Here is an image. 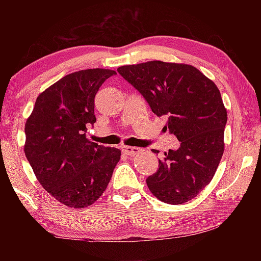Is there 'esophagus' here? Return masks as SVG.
Wrapping results in <instances>:
<instances>
[{
	"label": "esophagus",
	"mask_w": 261,
	"mask_h": 261,
	"mask_svg": "<svg viewBox=\"0 0 261 261\" xmlns=\"http://www.w3.org/2000/svg\"><path fill=\"white\" fill-rule=\"evenodd\" d=\"M122 151H123V153L125 154V155H135V154H137L138 153L140 149L138 148V147H130V146H125V147H123L122 148Z\"/></svg>",
	"instance_id": "34e87169"
}]
</instances>
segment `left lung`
I'll return each mask as SVG.
<instances>
[{
  "label": "left lung",
  "mask_w": 261,
  "mask_h": 261,
  "mask_svg": "<svg viewBox=\"0 0 261 261\" xmlns=\"http://www.w3.org/2000/svg\"><path fill=\"white\" fill-rule=\"evenodd\" d=\"M117 71L156 116L166 115L165 127L180 143L165 153L156 173L147 177L149 191L166 204L191 200L210 184L224 151L227 110L219 88L189 64L149 61L123 65Z\"/></svg>",
  "instance_id": "left-lung-1"
}]
</instances>
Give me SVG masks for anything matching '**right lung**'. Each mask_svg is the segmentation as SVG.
Listing matches in <instances>:
<instances>
[{
	"label": "right lung",
	"instance_id": "obj_1",
	"mask_svg": "<svg viewBox=\"0 0 261 261\" xmlns=\"http://www.w3.org/2000/svg\"><path fill=\"white\" fill-rule=\"evenodd\" d=\"M114 70L87 69L61 78L39 94L25 124V155L40 184L73 208L93 204L107 189L121 151L92 143L94 98Z\"/></svg>",
	"mask_w": 261,
	"mask_h": 261
}]
</instances>
